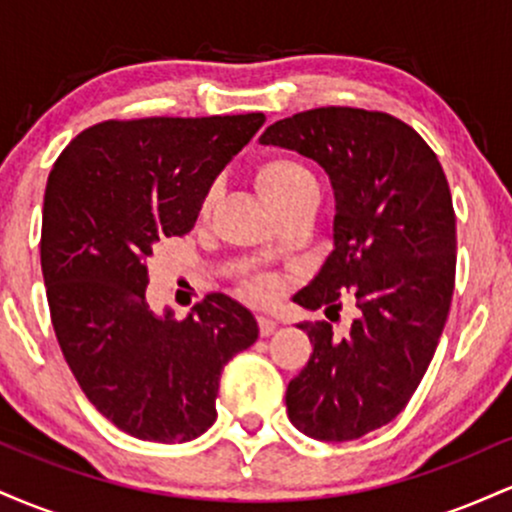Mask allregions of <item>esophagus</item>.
Instances as JSON below:
<instances>
[{
  "mask_svg": "<svg viewBox=\"0 0 512 512\" xmlns=\"http://www.w3.org/2000/svg\"><path fill=\"white\" fill-rule=\"evenodd\" d=\"M257 325H260V334H262V337H269V334H272V332L276 330V320H274V317H269V315H260V317H257Z\"/></svg>",
  "mask_w": 512,
  "mask_h": 512,
  "instance_id": "1",
  "label": "esophagus"
}]
</instances>
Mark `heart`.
Returning <instances> with one entry per match:
<instances>
[{"mask_svg":"<svg viewBox=\"0 0 512 512\" xmlns=\"http://www.w3.org/2000/svg\"><path fill=\"white\" fill-rule=\"evenodd\" d=\"M255 185L260 190L264 202L272 207L276 214H284L298 204L315 202L317 199V180L310 173V168L305 163L298 161L293 156H269L264 158L260 166L255 168ZM214 197L216 192L209 190L202 197L199 204V221H207L214 209ZM243 289L248 296L257 298V301H272L279 293V281L272 274L264 272H252L245 276Z\"/></svg>","mask_w":512,"mask_h":512,"instance_id":"1","label":"heart"}]
</instances>
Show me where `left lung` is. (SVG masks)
Listing matches in <instances>:
<instances>
[{"label": "left lung", "mask_w": 512, "mask_h": 512, "mask_svg": "<svg viewBox=\"0 0 512 512\" xmlns=\"http://www.w3.org/2000/svg\"><path fill=\"white\" fill-rule=\"evenodd\" d=\"M262 144L313 158L334 187V250L296 296L303 308L358 317L298 325L310 361L286 390L291 424L342 443L390 424L424 378L455 291V209L438 156L407 122L363 108H315L274 122ZM325 310V313H327Z\"/></svg>", "instance_id": "obj_1"}]
</instances>
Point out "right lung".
<instances>
[{"instance_id":"obj_1","label":"right lung","mask_w":512,"mask_h":512,"mask_svg":"<svg viewBox=\"0 0 512 512\" xmlns=\"http://www.w3.org/2000/svg\"><path fill=\"white\" fill-rule=\"evenodd\" d=\"M262 125V113L105 120L50 170L40 267L52 327L88 402L129 436H202L223 366L260 334L223 293L175 320L151 310L146 286L154 250L192 231L211 182Z\"/></svg>"}]
</instances>
